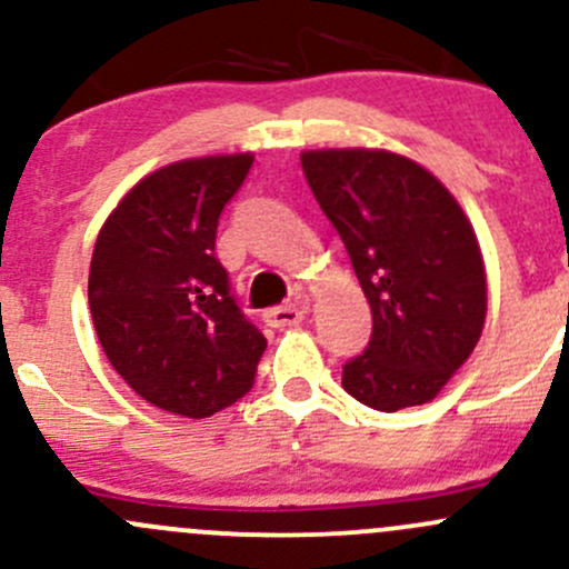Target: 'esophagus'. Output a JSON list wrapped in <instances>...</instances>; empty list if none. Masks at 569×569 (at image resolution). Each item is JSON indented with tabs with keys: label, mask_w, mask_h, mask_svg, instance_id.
Returning <instances> with one entry per match:
<instances>
[{
	"label": "esophagus",
	"mask_w": 569,
	"mask_h": 569,
	"mask_svg": "<svg viewBox=\"0 0 569 569\" xmlns=\"http://www.w3.org/2000/svg\"><path fill=\"white\" fill-rule=\"evenodd\" d=\"M308 313V302H291V306H278V308H269L267 313H263V321H267L269 327H278V330H283V327H297L302 319H306Z\"/></svg>",
	"instance_id": "obj_1"
}]
</instances>
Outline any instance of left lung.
<instances>
[{
    "label": "left lung",
    "mask_w": 569,
    "mask_h": 569,
    "mask_svg": "<svg viewBox=\"0 0 569 569\" xmlns=\"http://www.w3.org/2000/svg\"><path fill=\"white\" fill-rule=\"evenodd\" d=\"M302 173L352 258L371 341L343 366L349 396L382 412L427 405L479 343L487 274L455 194L382 148L302 151Z\"/></svg>",
    "instance_id": "obj_1"
}]
</instances>
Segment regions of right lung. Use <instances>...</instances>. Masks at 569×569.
Returning <instances> with one entry per match:
<instances>
[{"instance_id": "right-lung-1", "label": "right lung", "mask_w": 569, "mask_h": 569, "mask_svg": "<svg viewBox=\"0 0 569 569\" xmlns=\"http://www.w3.org/2000/svg\"><path fill=\"white\" fill-rule=\"evenodd\" d=\"M252 153L181 159L134 183L101 226L88 300L126 386L159 410L209 418L242 399L267 338L231 297L217 222Z\"/></svg>"}]
</instances>
